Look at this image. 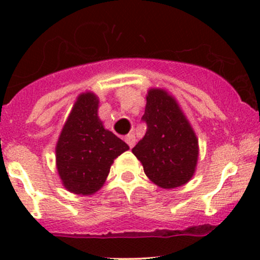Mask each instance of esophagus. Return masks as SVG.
Wrapping results in <instances>:
<instances>
[{"mask_svg": "<svg viewBox=\"0 0 260 260\" xmlns=\"http://www.w3.org/2000/svg\"><path fill=\"white\" fill-rule=\"evenodd\" d=\"M124 142L129 145V148H133V145L136 144V137H134V134H127L124 137Z\"/></svg>", "mask_w": 260, "mask_h": 260, "instance_id": "obj_1", "label": "esophagus"}]
</instances>
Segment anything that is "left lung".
Instances as JSON below:
<instances>
[{
    "mask_svg": "<svg viewBox=\"0 0 260 260\" xmlns=\"http://www.w3.org/2000/svg\"><path fill=\"white\" fill-rule=\"evenodd\" d=\"M142 120L147 132L132 153L145 175L165 189L186 184L196 171L198 139L177 101L162 89H150Z\"/></svg>",
    "mask_w": 260,
    "mask_h": 260,
    "instance_id": "1",
    "label": "left lung"
}]
</instances>
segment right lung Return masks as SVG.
<instances>
[{
	"instance_id": "obj_1",
	"label": "right lung",
	"mask_w": 260,
	"mask_h": 260,
	"mask_svg": "<svg viewBox=\"0 0 260 260\" xmlns=\"http://www.w3.org/2000/svg\"><path fill=\"white\" fill-rule=\"evenodd\" d=\"M94 92L78 96L56 145V165L64 188L90 196L106 181L113 160L129 147L104 128Z\"/></svg>"
}]
</instances>
